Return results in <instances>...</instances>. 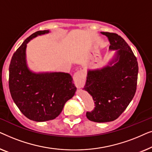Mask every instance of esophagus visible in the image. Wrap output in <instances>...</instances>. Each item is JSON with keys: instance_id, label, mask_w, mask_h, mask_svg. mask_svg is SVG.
I'll use <instances>...</instances> for the list:
<instances>
[{"instance_id": "esophagus-1", "label": "esophagus", "mask_w": 152, "mask_h": 152, "mask_svg": "<svg viewBox=\"0 0 152 152\" xmlns=\"http://www.w3.org/2000/svg\"><path fill=\"white\" fill-rule=\"evenodd\" d=\"M85 80H86V75L84 72L80 70L76 72L73 75V81L75 86L77 88H82L85 84Z\"/></svg>"}]
</instances>
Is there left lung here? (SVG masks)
Returning <instances> with one entry per match:
<instances>
[{
    "instance_id": "8db88e82",
    "label": "left lung",
    "mask_w": 152,
    "mask_h": 152,
    "mask_svg": "<svg viewBox=\"0 0 152 152\" xmlns=\"http://www.w3.org/2000/svg\"><path fill=\"white\" fill-rule=\"evenodd\" d=\"M109 38V49L118 50L116 57L102 69L88 70L84 89L93 97L95 108L86 118L95 122L117 119L129 104L136 91L138 65L136 56L123 38L102 32Z\"/></svg>"
}]
</instances>
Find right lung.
Returning <instances> with one entry per match:
<instances>
[{
    "label": "right lung",
    "mask_w": 152,
    "mask_h": 152,
    "mask_svg": "<svg viewBox=\"0 0 152 152\" xmlns=\"http://www.w3.org/2000/svg\"><path fill=\"white\" fill-rule=\"evenodd\" d=\"M48 32L37 31L28 37L14 53L9 68V88L14 103L26 118L36 122L57 118L77 89L68 73L37 74L26 65L27 43L37 35Z\"/></svg>",
    "instance_id": "obj_1"
}]
</instances>
